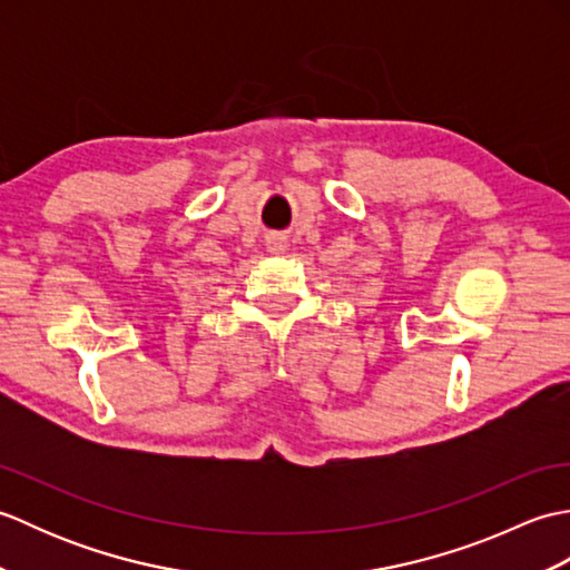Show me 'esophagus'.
Here are the masks:
<instances>
[{"mask_svg":"<svg viewBox=\"0 0 570 570\" xmlns=\"http://www.w3.org/2000/svg\"><path fill=\"white\" fill-rule=\"evenodd\" d=\"M266 247H269V252H274V254H282L286 249V242H284V237L272 235L269 239H266Z\"/></svg>","mask_w":570,"mask_h":570,"instance_id":"34e87169","label":"esophagus"}]
</instances>
